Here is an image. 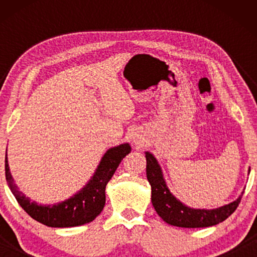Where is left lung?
<instances>
[{
    "instance_id": "left-lung-1",
    "label": "left lung",
    "mask_w": 257,
    "mask_h": 257,
    "mask_svg": "<svg viewBox=\"0 0 257 257\" xmlns=\"http://www.w3.org/2000/svg\"><path fill=\"white\" fill-rule=\"evenodd\" d=\"M145 154L147 180L152 188V205L165 222L182 228L210 227L222 222L237 208L242 195L235 201L215 209H194L185 206L170 192L153 154L150 152Z\"/></svg>"
}]
</instances>
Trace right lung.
<instances>
[{
    "label": "right lung",
    "instance_id": "add662e5",
    "mask_svg": "<svg viewBox=\"0 0 257 257\" xmlns=\"http://www.w3.org/2000/svg\"><path fill=\"white\" fill-rule=\"evenodd\" d=\"M131 152L128 144L112 147L101 158L93 177L80 191L57 205H38L19 191L10 173L6 153V179L20 206L34 220L49 227L65 228L89 223L99 215L105 206V188L121 160Z\"/></svg>",
    "mask_w": 257,
    "mask_h": 257
}]
</instances>
